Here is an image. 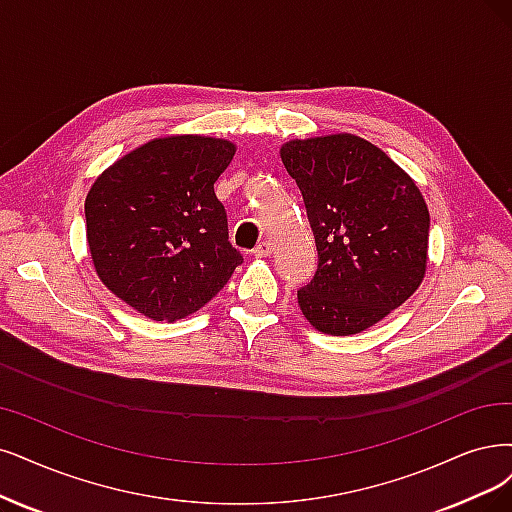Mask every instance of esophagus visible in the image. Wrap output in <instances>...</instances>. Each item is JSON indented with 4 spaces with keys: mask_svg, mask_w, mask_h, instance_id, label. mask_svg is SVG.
<instances>
[{
    "mask_svg": "<svg viewBox=\"0 0 512 512\" xmlns=\"http://www.w3.org/2000/svg\"><path fill=\"white\" fill-rule=\"evenodd\" d=\"M255 257H268V255H272V242L270 240H263V242H259L257 246H255Z\"/></svg>",
    "mask_w": 512,
    "mask_h": 512,
    "instance_id": "esophagus-1",
    "label": "esophagus"
}]
</instances>
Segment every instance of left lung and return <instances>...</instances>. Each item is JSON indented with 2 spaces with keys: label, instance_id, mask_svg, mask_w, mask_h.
<instances>
[{
  "label": "left lung",
  "instance_id": "1",
  "mask_svg": "<svg viewBox=\"0 0 512 512\" xmlns=\"http://www.w3.org/2000/svg\"><path fill=\"white\" fill-rule=\"evenodd\" d=\"M280 160L306 202L318 270L297 291L308 323L356 335L418 291L428 268L426 200L386 151L350 132L291 139Z\"/></svg>",
  "mask_w": 512,
  "mask_h": 512
}]
</instances>
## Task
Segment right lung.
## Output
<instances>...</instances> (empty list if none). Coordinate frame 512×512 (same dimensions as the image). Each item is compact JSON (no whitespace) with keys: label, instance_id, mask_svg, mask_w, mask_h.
<instances>
[{"label":"right lung","instance_id":"obj_1","mask_svg":"<svg viewBox=\"0 0 512 512\" xmlns=\"http://www.w3.org/2000/svg\"><path fill=\"white\" fill-rule=\"evenodd\" d=\"M234 156L227 139L156 137L90 185L84 208L94 272L145 318L175 323L198 312L242 263L215 196Z\"/></svg>","mask_w":512,"mask_h":512}]
</instances>
